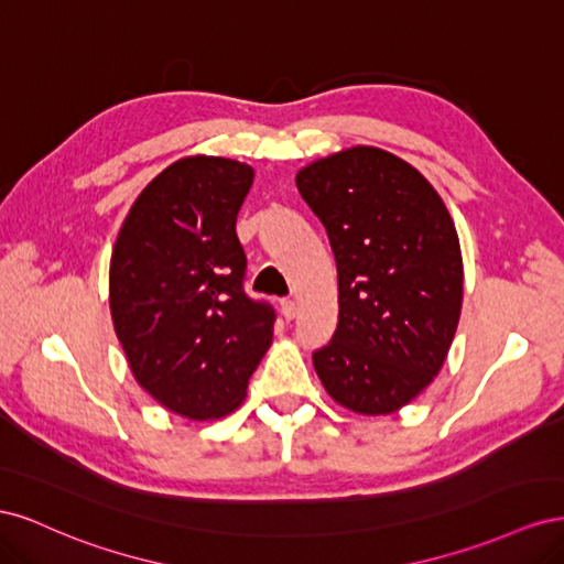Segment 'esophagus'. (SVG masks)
Here are the masks:
<instances>
[{
    "mask_svg": "<svg viewBox=\"0 0 564 564\" xmlns=\"http://www.w3.org/2000/svg\"><path fill=\"white\" fill-rule=\"evenodd\" d=\"M296 313H299L296 303H294L292 299H284V301H282V315H284V319L292 322V319L296 317Z\"/></svg>",
    "mask_w": 564,
    "mask_h": 564,
    "instance_id": "esophagus-1",
    "label": "esophagus"
}]
</instances>
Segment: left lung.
Returning <instances> with one entry per match:
<instances>
[{
  "mask_svg": "<svg viewBox=\"0 0 564 564\" xmlns=\"http://www.w3.org/2000/svg\"><path fill=\"white\" fill-rule=\"evenodd\" d=\"M296 185L338 270V324L313 352L317 377L350 412H398L433 381L454 340L464 301L454 220L435 187L381 148L317 160Z\"/></svg>",
  "mask_w": 564,
  "mask_h": 564,
  "instance_id": "8db88e82",
  "label": "left lung"
}]
</instances>
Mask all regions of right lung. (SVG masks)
I'll list each match as a JSON object with an SVG mask.
<instances>
[{
	"label": "right lung",
	"mask_w": 564,
	"mask_h": 564,
	"mask_svg": "<svg viewBox=\"0 0 564 564\" xmlns=\"http://www.w3.org/2000/svg\"><path fill=\"white\" fill-rule=\"evenodd\" d=\"M253 169L195 155L133 202L110 261V313L135 381L193 421L230 414L272 344L275 311L245 294L235 224Z\"/></svg>",
	"instance_id": "right-lung-1"
}]
</instances>
